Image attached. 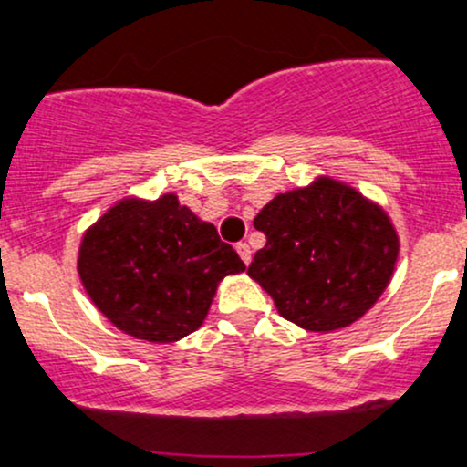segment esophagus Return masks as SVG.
<instances>
[{"mask_svg": "<svg viewBox=\"0 0 467 467\" xmlns=\"http://www.w3.org/2000/svg\"><path fill=\"white\" fill-rule=\"evenodd\" d=\"M234 250H237L239 257H242L244 264L248 265V264H250V254H253V250H250V245L245 244V242H239L237 245H234Z\"/></svg>", "mask_w": 467, "mask_h": 467, "instance_id": "1", "label": "esophagus"}]
</instances>
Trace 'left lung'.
I'll list each match as a JSON object with an SVG mask.
<instances>
[{"label":"left lung","mask_w":467,"mask_h":467,"mask_svg":"<svg viewBox=\"0 0 467 467\" xmlns=\"http://www.w3.org/2000/svg\"><path fill=\"white\" fill-rule=\"evenodd\" d=\"M265 234L248 275L284 319L312 332L355 324L390 284L397 230L377 203L335 179L276 194L254 217Z\"/></svg>","instance_id":"8db88e82"}]
</instances>
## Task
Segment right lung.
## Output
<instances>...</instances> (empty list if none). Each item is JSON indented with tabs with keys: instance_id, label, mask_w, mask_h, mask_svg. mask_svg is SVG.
<instances>
[{
	"instance_id": "1",
	"label": "right lung",
	"mask_w": 467,
	"mask_h": 467,
	"mask_svg": "<svg viewBox=\"0 0 467 467\" xmlns=\"http://www.w3.org/2000/svg\"><path fill=\"white\" fill-rule=\"evenodd\" d=\"M77 270L92 304L119 330L171 343L203 324L219 281L245 264L213 223L163 194L112 206L86 230Z\"/></svg>"
}]
</instances>
